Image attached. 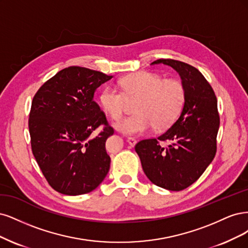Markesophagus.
<instances>
[{
	"label": "esophagus",
	"instance_id": "esophagus-1",
	"mask_svg": "<svg viewBox=\"0 0 248 248\" xmlns=\"http://www.w3.org/2000/svg\"><path fill=\"white\" fill-rule=\"evenodd\" d=\"M126 142L129 143V144H130L131 146H134V145L136 144V142H137V140H136L134 137H127Z\"/></svg>",
	"mask_w": 248,
	"mask_h": 248
}]
</instances>
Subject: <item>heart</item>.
Returning a JSON list of instances; mask_svg holds the SVG:
<instances>
[{
    "instance_id": "heart-1",
    "label": "heart",
    "mask_w": 248,
    "mask_h": 248,
    "mask_svg": "<svg viewBox=\"0 0 248 248\" xmlns=\"http://www.w3.org/2000/svg\"><path fill=\"white\" fill-rule=\"evenodd\" d=\"M115 85H107L100 94V103L111 118L118 119L124 111L126 100L137 99L135 114L114 124L125 135L143 134L155 126L165 130L171 126L186 102V90L176 79H164L151 72H137L121 78Z\"/></svg>"
}]
</instances>
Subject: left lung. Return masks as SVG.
<instances>
[{
  "instance_id": "1",
  "label": "left lung",
  "mask_w": 248,
  "mask_h": 248,
  "mask_svg": "<svg viewBox=\"0 0 248 248\" xmlns=\"http://www.w3.org/2000/svg\"><path fill=\"white\" fill-rule=\"evenodd\" d=\"M151 63H164L178 72L186 90V102L169 130L156 138L139 141L135 150L154 185L178 191L197 181L217 154V99L201 72L188 63L172 59ZM163 141L170 145L162 147Z\"/></svg>"
}]
</instances>
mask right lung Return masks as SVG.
<instances>
[{"label":"right lung","mask_w":248,"mask_h":248,"mask_svg":"<svg viewBox=\"0 0 248 248\" xmlns=\"http://www.w3.org/2000/svg\"><path fill=\"white\" fill-rule=\"evenodd\" d=\"M111 78L99 71L68 67L48 79L31 101V151L47 182L61 194L90 193L110 169L105 142L114 130L93 93ZM100 125L103 129L94 136Z\"/></svg>","instance_id":"right-lung-1"}]
</instances>
